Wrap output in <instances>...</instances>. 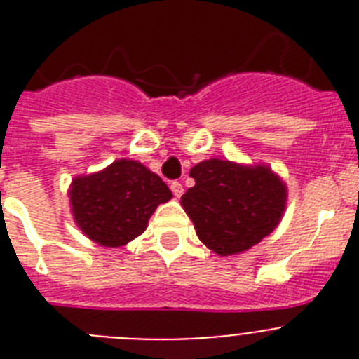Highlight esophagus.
<instances>
[{
	"label": "esophagus",
	"mask_w": 359,
	"mask_h": 359,
	"mask_svg": "<svg viewBox=\"0 0 359 359\" xmlns=\"http://www.w3.org/2000/svg\"><path fill=\"white\" fill-rule=\"evenodd\" d=\"M170 190H172L174 198H182L183 194V185L180 182H172L170 183Z\"/></svg>",
	"instance_id": "esophagus-1"
}]
</instances>
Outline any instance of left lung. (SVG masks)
<instances>
[{"instance_id": "8db88e82", "label": "left lung", "mask_w": 359, "mask_h": 359, "mask_svg": "<svg viewBox=\"0 0 359 359\" xmlns=\"http://www.w3.org/2000/svg\"><path fill=\"white\" fill-rule=\"evenodd\" d=\"M190 177L196 185L182 196V205L201 243L219 255L261 243L286 207V185L268 167L212 158L192 167Z\"/></svg>"}]
</instances>
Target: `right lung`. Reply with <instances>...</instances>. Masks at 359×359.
<instances>
[{"mask_svg": "<svg viewBox=\"0 0 359 359\" xmlns=\"http://www.w3.org/2000/svg\"><path fill=\"white\" fill-rule=\"evenodd\" d=\"M172 198L161 177L138 161L118 160L102 172L75 177L69 203L75 223L95 243L118 248L138 237L160 203Z\"/></svg>", "mask_w": 359, "mask_h": 359, "instance_id": "1", "label": "right lung"}]
</instances>
